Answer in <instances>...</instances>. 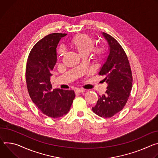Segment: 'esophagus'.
I'll return each instance as SVG.
<instances>
[{"label":"esophagus","mask_w":158,"mask_h":158,"mask_svg":"<svg viewBox=\"0 0 158 158\" xmlns=\"http://www.w3.org/2000/svg\"><path fill=\"white\" fill-rule=\"evenodd\" d=\"M85 92V90L81 89H77L75 90V93H83Z\"/></svg>","instance_id":"34e87169"}]
</instances>
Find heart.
I'll return each instance as SVG.
<instances>
[{"label":"heart","instance_id":"b5f03b06","mask_svg":"<svg viewBox=\"0 0 158 158\" xmlns=\"http://www.w3.org/2000/svg\"><path fill=\"white\" fill-rule=\"evenodd\" d=\"M70 44L79 53L80 56L82 58L83 56H88L90 52L92 51L94 47V41L89 36L85 34H80L77 35L70 41ZM106 48L103 46L100 47L94 51V58L96 60H100L102 59ZM58 56H61L63 54L62 49H60Z\"/></svg>","mask_w":158,"mask_h":158}]
</instances>
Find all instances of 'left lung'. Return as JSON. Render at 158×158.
Returning <instances> with one entry per match:
<instances>
[{
  "mask_svg": "<svg viewBox=\"0 0 158 158\" xmlns=\"http://www.w3.org/2000/svg\"><path fill=\"white\" fill-rule=\"evenodd\" d=\"M109 46V52L103 63L99 75L107 84L106 94L98 95L93 112L100 117H112L126 104L132 85V76L129 60L120 44L110 35L102 32Z\"/></svg>",
  "mask_w": 158,
  "mask_h": 158,
  "instance_id": "1",
  "label": "left lung"
}]
</instances>
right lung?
Wrapping results in <instances>:
<instances>
[{"instance_id":"1","label":"right lung","mask_w":158,"mask_h":158,"mask_svg":"<svg viewBox=\"0 0 158 158\" xmlns=\"http://www.w3.org/2000/svg\"><path fill=\"white\" fill-rule=\"evenodd\" d=\"M66 34L52 33L31 49L26 65V80L32 101L45 115L58 118L66 114L75 97L73 90L52 89L50 77L56 63V48Z\"/></svg>"}]
</instances>
